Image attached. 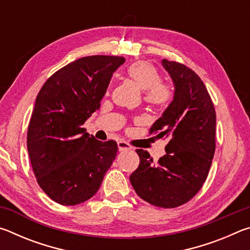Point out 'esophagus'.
I'll return each instance as SVG.
<instances>
[{
  "label": "esophagus",
  "instance_id": "obj_1",
  "mask_svg": "<svg viewBox=\"0 0 250 250\" xmlns=\"http://www.w3.org/2000/svg\"><path fill=\"white\" fill-rule=\"evenodd\" d=\"M118 149H119L120 152H124V151H129L132 149V146H131L129 143H126L125 141H119L118 142Z\"/></svg>",
  "mask_w": 250,
  "mask_h": 250
}]
</instances>
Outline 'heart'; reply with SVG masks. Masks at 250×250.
Instances as JSON below:
<instances>
[{"mask_svg": "<svg viewBox=\"0 0 250 250\" xmlns=\"http://www.w3.org/2000/svg\"><path fill=\"white\" fill-rule=\"evenodd\" d=\"M126 75L145 90V100L155 107H164L173 100L174 88L172 84L161 80V74L156 67L146 61H138L126 69Z\"/></svg>", "mask_w": 250, "mask_h": 250, "instance_id": "heart-1", "label": "heart"}]
</instances>
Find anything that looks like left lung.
<instances>
[{
    "instance_id": "left-lung-1",
    "label": "left lung",
    "mask_w": 250,
    "mask_h": 250,
    "mask_svg": "<svg viewBox=\"0 0 250 250\" xmlns=\"http://www.w3.org/2000/svg\"><path fill=\"white\" fill-rule=\"evenodd\" d=\"M162 65L174 83V97L150 134L168 139L167 154L154 164L149 152L135 150L140 164L130 182L143 201L173 208L195 196L208 175L216 146V113L195 71L167 59Z\"/></svg>"
}]
</instances>
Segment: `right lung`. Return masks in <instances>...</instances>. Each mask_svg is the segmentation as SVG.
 <instances>
[{"instance_id": "add662e5", "label": "right lung", "mask_w": 250, "mask_h": 250, "mask_svg": "<svg viewBox=\"0 0 250 250\" xmlns=\"http://www.w3.org/2000/svg\"><path fill=\"white\" fill-rule=\"evenodd\" d=\"M124 57L79 58L46 80L27 130L29 160L41 188L58 204L86 202L98 191L118 151L83 128L100 108L111 76Z\"/></svg>"}]
</instances>
